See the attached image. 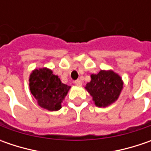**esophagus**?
I'll list each match as a JSON object with an SVG mask.
<instances>
[{
    "label": "esophagus",
    "mask_w": 151,
    "mask_h": 151,
    "mask_svg": "<svg viewBox=\"0 0 151 151\" xmlns=\"http://www.w3.org/2000/svg\"><path fill=\"white\" fill-rule=\"evenodd\" d=\"M75 84L76 85V86H81V85H82V81H81V80H76V81H75Z\"/></svg>",
    "instance_id": "obj_1"
}]
</instances>
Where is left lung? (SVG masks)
Returning <instances> with one entry per match:
<instances>
[{
  "mask_svg": "<svg viewBox=\"0 0 151 151\" xmlns=\"http://www.w3.org/2000/svg\"><path fill=\"white\" fill-rule=\"evenodd\" d=\"M123 86L124 81L118 73L112 70H101L97 74L91 75V81L85 89L96 107H106L119 99Z\"/></svg>",
  "mask_w": 151,
  "mask_h": 151,
  "instance_id": "1",
  "label": "left lung"
}]
</instances>
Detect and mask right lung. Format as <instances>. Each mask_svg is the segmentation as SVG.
I'll list each match as a JSON object with an SVG mask.
<instances>
[{
	"label": "right lung",
	"instance_id": "right-lung-1",
	"mask_svg": "<svg viewBox=\"0 0 151 151\" xmlns=\"http://www.w3.org/2000/svg\"><path fill=\"white\" fill-rule=\"evenodd\" d=\"M28 81L30 91L38 106L51 112L60 109L61 103L70 89L47 67L34 69Z\"/></svg>",
	"mask_w": 151,
	"mask_h": 151
}]
</instances>
